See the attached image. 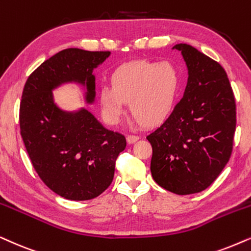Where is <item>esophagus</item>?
I'll use <instances>...</instances> for the list:
<instances>
[{"mask_svg": "<svg viewBox=\"0 0 251 251\" xmlns=\"http://www.w3.org/2000/svg\"><path fill=\"white\" fill-rule=\"evenodd\" d=\"M126 140H127L128 144H134L135 141L139 140V136L138 135H127Z\"/></svg>", "mask_w": 251, "mask_h": 251, "instance_id": "34e87169", "label": "esophagus"}]
</instances>
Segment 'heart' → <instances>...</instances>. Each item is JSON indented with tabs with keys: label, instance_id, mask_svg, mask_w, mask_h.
Instances as JSON below:
<instances>
[{
	"label": "heart",
	"instance_id": "b5f03b06",
	"mask_svg": "<svg viewBox=\"0 0 251 251\" xmlns=\"http://www.w3.org/2000/svg\"><path fill=\"white\" fill-rule=\"evenodd\" d=\"M100 88L98 98L107 123L119 122L129 103L131 113L146 127L160 125L170 115L178 96L179 73L173 63L145 60L119 66Z\"/></svg>",
	"mask_w": 251,
	"mask_h": 251
}]
</instances>
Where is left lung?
I'll return each mask as SVG.
<instances>
[{"mask_svg":"<svg viewBox=\"0 0 251 251\" xmlns=\"http://www.w3.org/2000/svg\"><path fill=\"white\" fill-rule=\"evenodd\" d=\"M175 49L188 68V84L169 118L147 140L153 148L155 182L176 195H191L208 188L229 161L235 98L217 61L188 44H177Z\"/></svg>","mask_w":251,"mask_h":251,"instance_id":"obj_1","label":"left lung"}]
</instances>
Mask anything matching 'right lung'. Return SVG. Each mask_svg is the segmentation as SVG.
<instances>
[{
    "label": "right lung",
    "mask_w": 251,
    "mask_h": 251,
    "mask_svg": "<svg viewBox=\"0 0 251 251\" xmlns=\"http://www.w3.org/2000/svg\"><path fill=\"white\" fill-rule=\"evenodd\" d=\"M110 54L80 49L60 50L41 63L24 85L20 125L25 148L41 180L69 201H89L109 188L126 139L104 127L85 107L61 109L53 91L63 84H80L84 102L93 104V71Z\"/></svg>",
    "instance_id": "add662e5"
}]
</instances>
